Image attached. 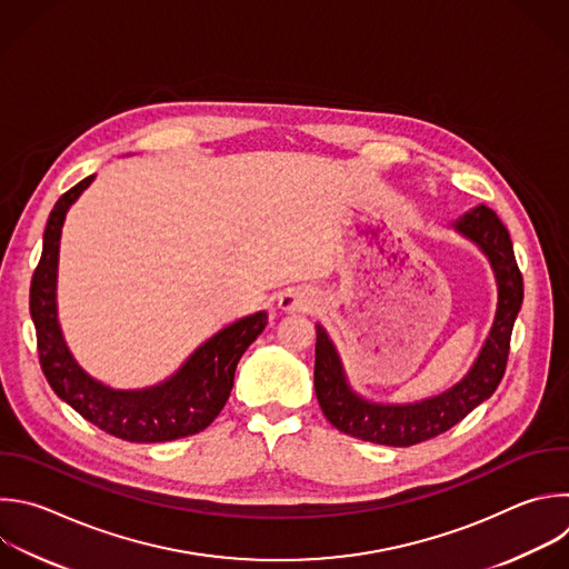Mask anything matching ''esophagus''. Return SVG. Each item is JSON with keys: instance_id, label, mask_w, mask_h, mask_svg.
<instances>
[{"instance_id": "obj_1", "label": "esophagus", "mask_w": 569, "mask_h": 569, "mask_svg": "<svg viewBox=\"0 0 569 569\" xmlns=\"http://www.w3.org/2000/svg\"><path fill=\"white\" fill-rule=\"evenodd\" d=\"M315 306H317V297L310 290L292 288L279 297V308L283 312H310Z\"/></svg>"}]
</instances>
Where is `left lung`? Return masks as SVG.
<instances>
[{
	"instance_id": "obj_1",
	"label": "left lung",
	"mask_w": 569,
	"mask_h": 569,
	"mask_svg": "<svg viewBox=\"0 0 569 569\" xmlns=\"http://www.w3.org/2000/svg\"><path fill=\"white\" fill-rule=\"evenodd\" d=\"M456 230L482 248L498 281L496 321L473 368L460 385L438 398L407 407L372 405L348 389L337 350L323 328L317 326L315 393L323 416L341 433L375 445L411 447L449 431L498 389L507 368L513 321L522 303V274L509 232L491 208L478 206L456 223Z\"/></svg>"
}]
</instances>
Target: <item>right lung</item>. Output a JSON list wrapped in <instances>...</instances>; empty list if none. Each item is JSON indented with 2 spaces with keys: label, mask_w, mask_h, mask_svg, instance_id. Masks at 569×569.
Instances as JSON below:
<instances>
[{
  "label": "right lung",
  "mask_w": 569,
  "mask_h": 569,
  "mask_svg": "<svg viewBox=\"0 0 569 569\" xmlns=\"http://www.w3.org/2000/svg\"><path fill=\"white\" fill-rule=\"evenodd\" d=\"M91 180L93 176L80 180L53 206L44 230L42 257L31 279L29 306L42 372L58 398L109 436L129 442H167L194 436L208 429L226 407L237 363L263 332L268 315L257 312L228 326L189 357L171 380L153 389L113 391L91 380L71 357L56 315L58 250L64 214Z\"/></svg>",
  "instance_id": "add662e5"
}]
</instances>
